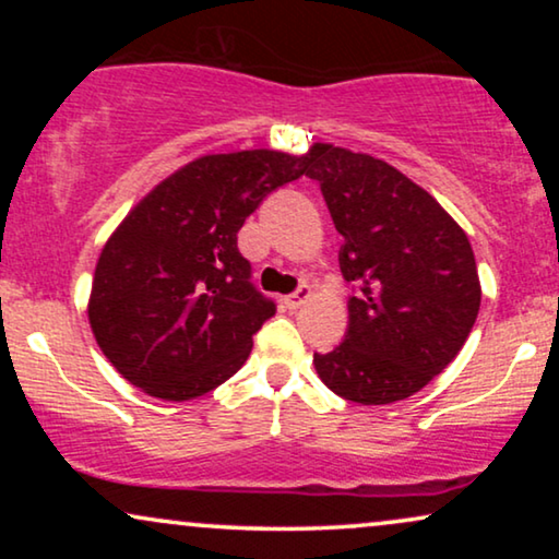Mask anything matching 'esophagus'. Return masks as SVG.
I'll use <instances>...</instances> for the list:
<instances>
[{
  "mask_svg": "<svg viewBox=\"0 0 559 559\" xmlns=\"http://www.w3.org/2000/svg\"><path fill=\"white\" fill-rule=\"evenodd\" d=\"M310 295H312L310 287L308 285H300L293 295L285 297V305H287L289 310H297V308H300V305H305V302L310 300Z\"/></svg>",
  "mask_w": 559,
  "mask_h": 559,
  "instance_id": "1",
  "label": "esophagus"
}]
</instances>
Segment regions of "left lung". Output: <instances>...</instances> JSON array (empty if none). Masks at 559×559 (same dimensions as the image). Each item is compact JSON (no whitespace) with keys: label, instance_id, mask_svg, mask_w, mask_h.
Segmentation results:
<instances>
[{"label":"left lung","instance_id":"left-lung-1","mask_svg":"<svg viewBox=\"0 0 559 559\" xmlns=\"http://www.w3.org/2000/svg\"><path fill=\"white\" fill-rule=\"evenodd\" d=\"M305 157L343 236V280L354 285L346 338L312 358L318 377L356 404L407 400L453 361L478 318L468 236L384 159L333 144Z\"/></svg>","mask_w":559,"mask_h":559}]
</instances>
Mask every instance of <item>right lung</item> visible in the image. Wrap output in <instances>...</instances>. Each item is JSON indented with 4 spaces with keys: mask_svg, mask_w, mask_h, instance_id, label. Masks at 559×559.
Masks as SVG:
<instances>
[{
    "mask_svg": "<svg viewBox=\"0 0 559 559\" xmlns=\"http://www.w3.org/2000/svg\"><path fill=\"white\" fill-rule=\"evenodd\" d=\"M305 170L308 157L274 150L205 155L121 221L98 257L88 323L129 384L186 402L241 369L277 305L251 282L236 234Z\"/></svg>",
    "mask_w": 559,
    "mask_h": 559,
    "instance_id": "add662e5",
    "label": "right lung"
}]
</instances>
